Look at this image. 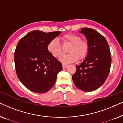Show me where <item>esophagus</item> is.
<instances>
[{"mask_svg": "<svg viewBox=\"0 0 123 123\" xmlns=\"http://www.w3.org/2000/svg\"><path fill=\"white\" fill-rule=\"evenodd\" d=\"M67 67H68V65H67L64 64H63V69L66 68Z\"/></svg>", "mask_w": 123, "mask_h": 123, "instance_id": "obj_1", "label": "esophagus"}]
</instances>
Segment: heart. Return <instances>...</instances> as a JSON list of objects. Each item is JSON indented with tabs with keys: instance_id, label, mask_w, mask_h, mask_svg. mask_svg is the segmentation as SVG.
Here are the masks:
<instances>
[{
	"instance_id": "b5f03b06",
	"label": "heart",
	"mask_w": 123,
	"mask_h": 123,
	"mask_svg": "<svg viewBox=\"0 0 123 123\" xmlns=\"http://www.w3.org/2000/svg\"><path fill=\"white\" fill-rule=\"evenodd\" d=\"M65 43L71 44L68 50V54L62 55L59 61L64 64H69L82 60L87 56L89 51V44L86 40L75 33H67L62 37ZM47 49L49 52L55 58H58L62 53V45L56 38H53L48 43Z\"/></svg>"
}]
</instances>
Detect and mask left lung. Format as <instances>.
<instances>
[{"instance_id": "8db88e82", "label": "left lung", "mask_w": 123, "mask_h": 123, "mask_svg": "<svg viewBox=\"0 0 123 123\" xmlns=\"http://www.w3.org/2000/svg\"><path fill=\"white\" fill-rule=\"evenodd\" d=\"M87 38L89 51L72 80L77 88L85 92L97 90L104 83L110 72L111 56L108 43L96 30L83 28L80 31Z\"/></svg>"}]
</instances>
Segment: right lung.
<instances>
[{
	"instance_id": "add662e5",
	"label": "right lung",
	"mask_w": 123,
	"mask_h": 123,
	"mask_svg": "<svg viewBox=\"0 0 123 123\" xmlns=\"http://www.w3.org/2000/svg\"><path fill=\"white\" fill-rule=\"evenodd\" d=\"M61 33L35 30L18 43L14 52L17 75L21 83L31 91L43 93L49 91L63 69L62 63L47 49L50 40Z\"/></svg>"
}]
</instances>
